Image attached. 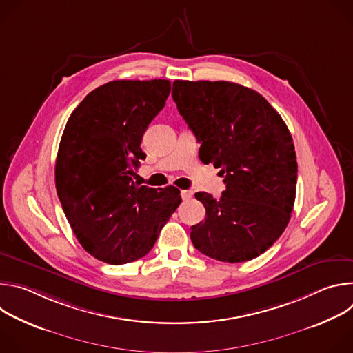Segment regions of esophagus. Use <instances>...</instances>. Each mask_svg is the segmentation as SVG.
Masks as SVG:
<instances>
[{"instance_id": "esophagus-1", "label": "esophagus", "mask_w": 353, "mask_h": 353, "mask_svg": "<svg viewBox=\"0 0 353 353\" xmlns=\"http://www.w3.org/2000/svg\"><path fill=\"white\" fill-rule=\"evenodd\" d=\"M192 195H194V192H192L191 190H183V191H181V198L185 199V201L190 199V198H192Z\"/></svg>"}]
</instances>
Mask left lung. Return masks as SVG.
Returning a JSON list of instances; mask_svg holds the SVG:
<instances>
[{"label": "left lung", "instance_id": "8db88e82", "mask_svg": "<svg viewBox=\"0 0 353 353\" xmlns=\"http://www.w3.org/2000/svg\"><path fill=\"white\" fill-rule=\"evenodd\" d=\"M179 113L196 137L199 159L221 168L219 199L196 192L207 216L191 228L201 253L223 263L253 260L283 233L293 211L297 162L292 135L256 90L226 81H174Z\"/></svg>", "mask_w": 353, "mask_h": 353}]
</instances>
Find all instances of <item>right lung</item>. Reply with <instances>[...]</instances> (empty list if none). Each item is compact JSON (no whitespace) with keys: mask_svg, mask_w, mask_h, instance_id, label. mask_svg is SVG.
Instances as JSON below:
<instances>
[{"mask_svg":"<svg viewBox=\"0 0 353 353\" xmlns=\"http://www.w3.org/2000/svg\"><path fill=\"white\" fill-rule=\"evenodd\" d=\"M168 79L112 81L92 90L70 116L56 161V188L81 245L120 265L154 247L181 203L176 187L134 181L142 135L165 108Z\"/></svg>","mask_w":353,"mask_h":353,"instance_id":"1","label":"right lung"}]
</instances>
